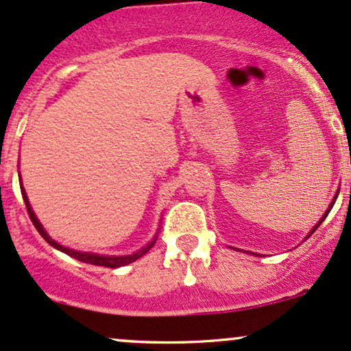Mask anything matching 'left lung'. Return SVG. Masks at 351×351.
<instances>
[{"label": "left lung", "instance_id": "8db88e82", "mask_svg": "<svg viewBox=\"0 0 351 351\" xmlns=\"http://www.w3.org/2000/svg\"><path fill=\"white\" fill-rule=\"evenodd\" d=\"M337 196H338V195H337ZM335 202H337V198H335V199H333V202H332V205H330V208H328V210H326V213H325V215H323V217H322V219H319V221H318V225H317V226H315V228H313V230H311V233H313V232H315V230H317V228H318V226H319V225H322V221H323V219H325V218H326V215H328V213H330V210H332V206L335 205ZM311 233H310V234H311ZM310 234H308V237H310Z\"/></svg>", "mask_w": 351, "mask_h": 351}]
</instances>
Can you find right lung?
<instances>
[{
    "label": "right lung",
    "mask_w": 351,
    "mask_h": 351,
    "mask_svg": "<svg viewBox=\"0 0 351 351\" xmlns=\"http://www.w3.org/2000/svg\"><path fill=\"white\" fill-rule=\"evenodd\" d=\"M21 195H23V199H25V205H26V210H28V215L29 218H32L34 228L38 230V233L41 234V237L45 238L46 241H48L49 245L55 246L56 250H60V252L66 253V255L76 258V260L83 261V263H90V265H98V267H108V268H118V267H125V265L128 263H133V261H136L138 258H141L145 255V253H148L149 250H152V246L156 243V237L153 238L152 241H149L148 245L145 246V248L138 250L136 253H133V255H126V256H103V255H95V253H84V252H75V250H69V248H64V246H61L60 243H56L55 240H51V238L48 237V233L45 232L43 226H41V223L38 221V218L34 217L32 206H29V202H28V196H26V191L25 188L21 186Z\"/></svg>",
    "instance_id": "add662e5"
}]
</instances>
